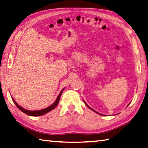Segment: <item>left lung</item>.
I'll return each instance as SVG.
<instances>
[{
	"instance_id": "obj_1",
	"label": "left lung",
	"mask_w": 148,
	"mask_h": 148,
	"mask_svg": "<svg viewBox=\"0 0 148 148\" xmlns=\"http://www.w3.org/2000/svg\"><path fill=\"white\" fill-rule=\"evenodd\" d=\"M85 104H86V103H85ZM86 106H88V107L89 108H90V109H91V110H93V111H95V112H96V113H97V111H95V110H93V109H92V108H90V106H88V105H87V104H86ZM98 113V114H100V113Z\"/></svg>"
}]
</instances>
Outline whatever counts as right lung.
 <instances>
[{
	"label": "right lung",
	"mask_w": 148,
	"mask_h": 148,
	"mask_svg": "<svg viewBox=\"0 0 148 148\" xmlns=\"http://www.w3.org/2000/svg\"><path fill=\"white\" fill-rule=\"evenodd\" d=\"M64 88L63 90L60 91V93L59 95H58V96L57 97V100H55V102L53 103V104L50 106L46 108L45 109H43V110H38V111H29V110H26V109L22 108L21 106L18 105L17 103H16L15 101V100H14L13 99H12V100H13V101L14 102V103H15V104L16 106V107H17L21 111H22V112L24 113L25 114H26V115H29V116H40V115H44V114L47 113L48 112H49V111H51L52 110H53L54 108H55V107H56L57 106V104H58V102H59V100H60V96H61V95H62V91H64Z\"/></svg>",
	"instance_id": "add662e5"
}]
</instances>
